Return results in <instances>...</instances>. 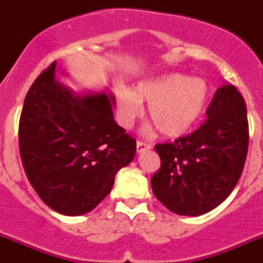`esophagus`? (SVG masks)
Here are the masks:
<instances>
[{
    "label": "esophagus",
    "mask_w": 263,
    "mask_h": 263,
    "mask_svg": "<svg viewBox=\"0 0 263 263\" xmlns=\"http://www.w3.org/2000/svg\"><path fill=\"white\" fill-rule=\"evenodd\" d=\"M150 148H152V145H150V143L142 142V141H138V142H137V152L138 153H142L145 152V150H150Z\"/></svg>",
    "instance_id": "esophagus-1"
}]
</instances>
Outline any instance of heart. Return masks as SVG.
I'll use <instances>...</instances> for the list:
<instances>
[{
	"instance_id": "obj_1",
	"label": "heart",
	"mask_w": 263,
	"mask_h": 263,
	"mask_svg": "<svg viewBox=\"0 0 263 263\" xmlns=\"http://www.w3.org/2000/svg\"><path fill=\"white\" fill-rule=\"evenodd\" d=\"M208 100V87L200 78H188L182 73L148 78L138 81L134 92H116L118 122L132 127L143 115V103L148 104V118L159 133L176 138L191 129L203 115Z\"/></svg>"
}]
</instances>
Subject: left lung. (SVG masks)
Wrapping results in <instances>:
<instances>
[{
  "label": "left lung",
  "instance_id": "obj_1",
  "mask_svg": "<svg viewBox=\"0 0 263 263\" xmlns=\"http://www.w3.org/2000/svg\"><path fill=\"white\" fill-rule=\"evenodd\" d=\"M199 129L155 150L160 168L152 188L160 203L182 216L210 212L236 187L248 154L249 124L245 100L234 85H222Z\"/></svg>",
  "mask_w": 263,
  "mask_h": 263
}]
</instances>
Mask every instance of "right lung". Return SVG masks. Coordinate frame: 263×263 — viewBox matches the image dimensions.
Masks as SVG:
<instances>
[{"label":"right lung","mask_w":263,"mask_h":263,"mask_svg":"<svg viewBox=\"0 0 263 263\" xmlns=\"http://www.w3.org/2000/svg\"><path fill=\"white\" fill-rule=\"evenodd\" d=\"M53 62L32 83L20 118V153L29 182L51 210L90 212L108 196L136 139L116 124L111 93L79 96L55 80Z\"/></svg>","instance_id":"1"}]
</instances>
